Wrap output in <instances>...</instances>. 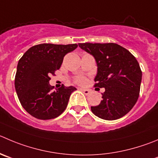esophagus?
I'll return each instance as SVG.
<instances>
[{
    "label": "esophagus",
    "mask_w": 158,
    "mask_h": 158,
    "mask_svg": "<svg viewBox=\"0 0 158 158\" xmlns=\"http://www.w3.org/2000/svg\"><path fill=\"white\" fill-rule=\"evenodd\" d=\"M80 90L82 91V92L84 93V94H86V95H88V94H89L90 90H88V89H84V88H80Z\"/></svg>",
    "instance_id": "1"
}]
</instances>
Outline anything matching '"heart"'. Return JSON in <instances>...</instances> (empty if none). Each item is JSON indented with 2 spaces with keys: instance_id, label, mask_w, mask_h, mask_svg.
<instances>
[{
  "instance_id": "obj_1",
  "label": "heart",
  "mask_w": 158,
  "mask_h": 158,
  "mask_svg": "<svg viewBox=\"0 0 158 158\" xmlns=\"http://www.w3.org/2000/svg\"><path fill=\"white\" fill-rule=\"evenodd\" d=\"M74 81L75 83L78 84V85H84V84L85 83V81H86V79H85V77L79 76L77 77H76Z\"/></svg>"
}]
</instances>
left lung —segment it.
Wrapping results in <instances>:
<instances>
[{"label": "left lung", "mask_w": 158, "mask_h": 158, "mask_svg": "<svg viewBox=\"0 0 158 158\" xmlns=\"http://www.w3.org/2000/svg\"><path fill=\"white\" fill-rule=\"evenodd\" d=\"M78 45L95 59L98 71L94 87L106 89L101 103L91 106V112L106 120L127 115L137 102L142 80V71L134 56L116 43Z\"/></svg>", "instance_id": "8db88e82"}]
</instances>
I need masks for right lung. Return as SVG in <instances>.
Listing matches in <instances>:
<instances>
[{
    "mask_svg": "<svg viewBox=\"0 0 158 158\" xmlns=\"http://www.w3.org/2000/svg\"><path fill=\"white\" fill-rule=\"evenodd\" d=\"M77 47V44L43 43L28 49L19 60L15 87L21 105L33 117L51 119L66 109L70 94L77 88L63 85L53 90L49 81L60 67L64 56Z\"/></svg>",
    "mask_w": 158,
    "mask_h": 158,
    "instance_id": "obj_1",
    "label": "right lung"
}]
</instances>
